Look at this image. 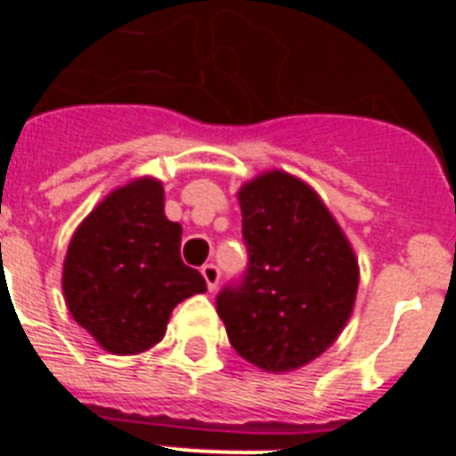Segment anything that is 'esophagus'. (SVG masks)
I'll return each instance as SVG.
<instances>
[{"mask_svg": "<svg viewBox=\"0 0 456 456\" xmlns=\"http://www.w3.org/2000/svg\"><path fill=\"white\" fill-rule=\"evenodd\" d=\"M200 273H203V278H205V283H208L209 292H215L216 285H219V269H216L215 265L209 263V265H203V267H200Z\"/></svg>", "mask_w": 456, "mask_h": 456, "instance_id": "1", "label": "esophagus"}]
</instances>
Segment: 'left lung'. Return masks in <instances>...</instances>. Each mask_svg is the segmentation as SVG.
<instances>
[{"mask_svg": "<svg viewBox=\"0 0 456 456\" xmlns=\"http://www.w3.org/2000/svg\"><path fill=\"white\" fill-rule=\"evenodd\" d=\"M237 196L248 265L216 294V313L248 363L267 372L304 368L352 315L354 248L315 189L289 173H263Z\"/></svg>", "mask_w": 456, "mask_h": 456, "instance_id": "8db88e82", "label": "left lung"}]
</instances>
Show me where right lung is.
<instances>
[{"label": "right lung", "mask_w": 456, "mask_h": 456, "mask_svg": "<svg viewBox=\"0 0 456 456\" xmlns=\"http://www.w3.org/2000/svg\"><path fill=\"white\" fill-rule=\"evenodd\" d=\"M183 225L164 215L155 178L114 189L79 224L63 263L70 315L100 347L120 356L151 349L173 308L208 289L180 257Z\"/></svg>", "instance_id": "add662e5"}]
</instances>
